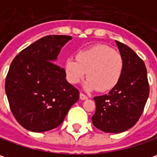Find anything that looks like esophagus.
Masks as SVG:
<instances>
[{
    "label": "esophagus",
    "instance_id": "esophagus-1",
    "mask_svg": "<svg viewBox=\"0 0 157 157\" xmlns=\"http://www.w3.org/2000/svg\"><path fill=\"white\" fill-rule=\"evenodd\" d=\"M79 96H80V99H82V100H86V99H87L88 97H87V95H86L83 93H80L79 94Z\"/></svg>",
    "mask_w": 157,
    "mask_h": 157
}]
</instances>
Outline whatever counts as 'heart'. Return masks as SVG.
<instances>
[{"instance_id": "1", "label": "heart", "mask_w": 157, "mask_h": 157, "mask_svg": "<svg viewBox=\"0 0 157 157\" xmlns=\"http://www.w3.org/2000/svg\"><path fill=\"white\" fill-rule=\"evenodd\" d=\"M63 68L70 83H79L87 72L89 78L85 82V88L106 92L120 82L124 61L121 54L112 47L105 44H95L78 51L76 59L68 58Z\"/></svg>"}]
</instances>
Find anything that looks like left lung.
<instances>
[{"instance_id":"left-lung-1","label":"left lung","mask_w":157,"mask_h":157,"mask_svg":"<svg viewBox=\"0 0 157 157\" xmlns=\"http://www.w3.org/2000/svg\"><path fill=\"white\" fill-rule=\"evenodd\" d=\"M124 61L118 85L106 95L95 96L94 126L108 133H121L133 127L141 116L149 95L147 68L128 45L115 41Z\"/></svg>"}]
</instances>
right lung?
<instances>
[{
  "label": "right lung",
  "instance_id": "add662e5",
  "mask_svg": "<svg viewBox=\"0 0 157 157\" xmlns=\"http://www.w3.org/2000/svg\"><path fill=\"white\" fill-rule=\"evenodd\" d=\"M70 36H44L22 50L11 62L5 91L10 111L25 129L44 132L62 123L79 91L54 63ZM54 62L52 63V62Z\"/></svg>",
  "mask_w": 157,
  "mask_h": 157
}]
</instances>
